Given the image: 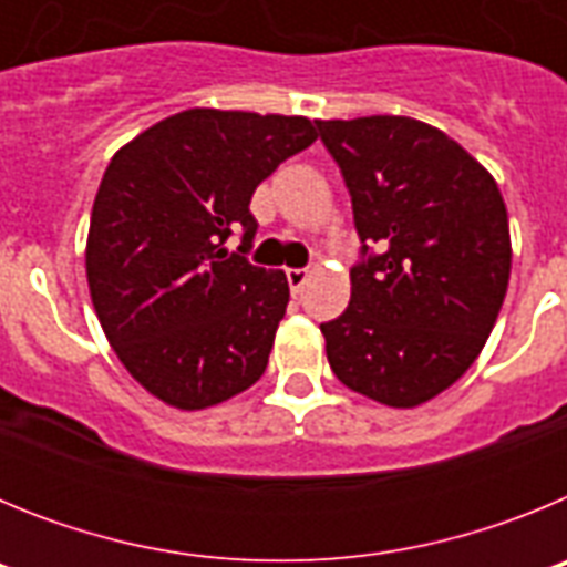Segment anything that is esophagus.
Segmentation results:
<instances>
[{
  "mask_svg": "<svg viewBox=\"0 0 567 567\" xmlns=\"http://www.w3.org/2000/svg\"><path fill=\"white\" fill-rule=\"evenodd\" d=\"M287 280H289V289L298 295L300 289H303V284L309 280V272L307 269H287Z\"/></svg>",
  "mask_w": 567,
  "mask_h": 567,
  "instance_id": "obj_1",
  "label": "esophagus"
}]
</instances>
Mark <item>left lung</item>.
Instances as JSON below:
<instances>
[{
  "label": "left lung",
  "instance_id": "left-lung-1",
  "mask_svg": "<svg viewBox=\"0 0 567 567\" xmlns=\"http://www.w3.org/2000/svg\"><path fill=\"white\" fill-rule=\"evenodd\" d=\"M315 124L365 255L346 312L320 323L329 365L352 392L414 409L468 372L497 323L511 275L503 195L474 155L417 118Z\"/></svg>",
  "mask_w": 567,
  "mask_h": 567
}]
</instances>
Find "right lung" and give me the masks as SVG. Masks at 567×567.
<instances>
[{
    "instance_id": "add662e5",
    "label": "right lung",
    "mask_w": 567,
    "mask_h": 567,
    "mask_svg": "<svg viewBox=\"0 0 567 567\" xmlns=\"http://www.w3.org/2000/svg\"><path fill=\"white\" fill-rule=\"evenodd\" d=\"M318 138L303 115L193 107L138 133L110 158L90 215L87 287L113 352L162 403L198 412L264 374L287 315L280 269L229 256L252 193Z\"/></svg>"
}]
</instances>
